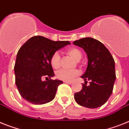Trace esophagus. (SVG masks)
Returning <instances> with one entry per match:
<instances>
[{
  "mask_svg": "<svg viewBox=\"0 0 129 129\" xmlns=\"http://www.w3.org/2000/svg\"><path fill=\"white\" fill-rule=\"evenodd\" d=\"M64 83H67V84H70V85L72 84V82H71V81H64Z\"/></svg>",
  "mask_w": 129,
  "mask_h": 129,
  "instance_id": "1",
  "label": "esophagus"
}]
</instances>
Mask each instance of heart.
Returning <instances> with one entry per match:
<instances>
[{
	"mask_svg": "<svg viewBox=\"0 0 129 129\" xmlns=\"http://www.w3.org/2000/svg\"><path fill=\"white\" fill-rule=\"evenodd\" d=\"M67 53L76 60H79L81 58V51L76 48H71L67 49ZM50 64L54 69H59L60 65V57L57 52L52 54L50 57ZM80 74V72L78 70H69L66 69H60L56 73V76L58 79L63 81H72L76 77Z\"/></svg>",
	"mask_w": 129,
	"mask_h": 129,
	"instance_id": "1",
	"label": "heart"
}]
</instances>
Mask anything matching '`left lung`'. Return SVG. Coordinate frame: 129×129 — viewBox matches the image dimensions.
I'll list each match as a JSON object with an SVG mask.
<instances>
[{
	"label": "left lung",
	"mask_w": 129,
	"mask_h": 129,
	"mask_svg": "<svg viewBox=\"0 0 129 129\" xmlns=\"http://www.w3.org/2000/svg\"><path fill=\"white\" fill-rule=\"evenodd\" d=\"M73 44L83 48L88 57L87 68L81 76L85 82L82 89L74 94V99L84 107H100L106 102L113 91L116 78L114 58L104 45L94 38H81ZM88 81L90 85L87 86Z\"/></svg>",
	"instance_id": "left-lung-1"
}]
</instances>
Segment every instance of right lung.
Returning a JSON list of instances; mask_svg holds the SVG:
<instances>
[{
    "mask_svg": "<svg viewBox=\"0 0 129 129\" xmlns=\"http://www.w3.org/2000/svg\"><path fill=\"white\" fill-rule=\"evenodd\" d=\"M69 41H53L42 36H33L19 49L14 66L15 84L21 96L33 104H44L55 96L57 87L63 82L51 80L52 54ZM46 78L45 81H43Z\"/></svg>",
    "mask_w": 129,
    "mask_h": 129,
    "instance_id": "1",
    "label": "right lung"
}]
</instances>
